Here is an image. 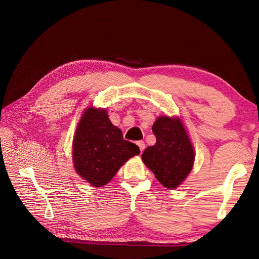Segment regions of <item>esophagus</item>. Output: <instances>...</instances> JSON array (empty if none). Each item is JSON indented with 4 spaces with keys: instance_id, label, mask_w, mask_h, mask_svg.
I'll return each mask as SVG.
<instances>
[{
    "instance_id": "obj_1",
    "label": "esophagus",
    "mask_w": 259,
    "mask_h": 259,
    "mask_svg": "<svg viewBox=\"0 0 259 259\" xmlns=\"http://www.w3.org/2000/svg\"><path fill=\"white\" fill-rule=\"evenodd\" d=\"M136 143H137V145L139 146V150H140V152L142 153V152L144 151V149H145V143H144V141L139 140V141H137Z\"/></svg>"
}]
</instances>
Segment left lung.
<instances>
[{
  "label": "left lung",
  "instance_id": "8db88e82",
  "mask_svg": "<svg viewBox=\"0 0 259 259\" xmlns=\"http://www.w3.org/2000/svg\"><path fill=\"white\" fill-rule=\"evenodd\" d=\"M157 142L146 147L142 161L159 182L167 189H175L191 172L195 153L189 136L178 119L160 117L153 125Z\"/></svg>",
  "mask_w": 259,
  "mask_h": 259
}]
</instances>
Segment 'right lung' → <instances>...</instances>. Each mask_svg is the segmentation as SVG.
I'll use <instances>...</instances> for the list:
<instances>
[{
    "instance_id": "right-lung-1",
    "label": "right lung",
    "mask_w": 259,
    "mask_h": 259,
    "mask_svg": "<svg viewBox=\"0 0 259 259\" xmlns=\"http://www.w3.org/2000/svg\"><path fill=\"white\" fill-rule=\"evenodd\" d=\"M139 153V147L125 140L122 131L110 123L104 109L85 110L72 144L73 163L82 178L101 188L128 159Z\"/></svg>"
}]
</instances>
